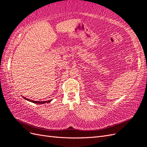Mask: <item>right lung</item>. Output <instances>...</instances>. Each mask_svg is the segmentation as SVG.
Masks as SVG:
<instances>
[{"label":"right lung","mask_w":147,"mask_h":147,"mask_svg":"<svg viewBox=\"0 0 147 147\" xmlns=\"http://www.w3.org/2000/svg\"><path fill=\"white\" fill-rule=\"evenodd\" d=\"M24 99L27 100H28V101L32 102L35 103H38V104H40V103H41V104H43V103H47V102L49 103V102H51L52 101V100H49V101H43V102H38V101H34V100H32L28 99V98H26V97H24Z\"/></svg>","instance_id":"add662e5"}]
</instances>
